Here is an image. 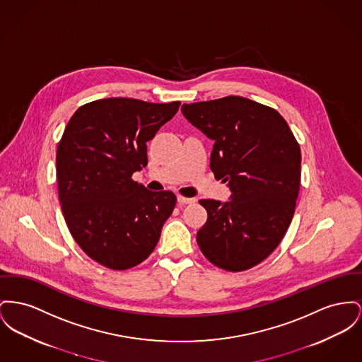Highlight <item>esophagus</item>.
<instances>
[{"instance_id": "34e87169", "label": "esophagus", "mask_w": 362, "mask_h": 362, "mask_svg": "<svg viewBox=\"0 0 362 362\" xmlns=\"http://www.w3.org/2000/svg\"><path fill=\"white\" fill-rule=\"evenodd\" d=\"M195 199L194 198H187V197H182V195H179L177 197V202L180 204V205H185V204H192Z\"/></svg>"}]
</instances>
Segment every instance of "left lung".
Masks as SVG:
<instances>
[{"mask_svg":"<svg viewBox=\"0 0 362 362\" xmlns=\"http://www.w3.org/2000/svg\"><path fill=\"white\" fill-rule=\"evenodd\" d=\"M182 113L214 142L211 170L231 190L228 202L199 201L208 220L198 246L221 269H250L276 249L293 220L300 182L297 139L277 110L238 95L183 104Z\"/></svg>","mask_w":362,"mask_h":362,"instance_id":"8db88e82","label":"left lung"}]
</instances>
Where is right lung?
<instances>
[{
  "mask_svg": "<svg viewBox=\"0 0 362 362\" xmlns=\"http://www.w3.org/2000/svg\"><path fill=\"white\" fill-rule=\"evenodd\" d=\"M180 103L105 98L79 107L57 146L56 170L65 223L86 255L124 271L154 250L176 205L172 192L131 179L148 165L146 144Z\"/></svg>",
  "mask_w": 362,
  "mask_h": 362,
  "instance_id": "obj_1",
  "label": "right lung"
}]
</instances>
